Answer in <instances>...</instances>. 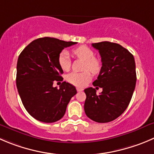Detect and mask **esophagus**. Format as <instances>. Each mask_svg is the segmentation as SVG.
<instances>
[{"label":"esophagus","mask_w":154,"mask_h":154,"mask_svg":"<svg viewBox=\"0 0 154 154\" xmlns=\"http://www.w3.org/2000/svg\"><path fill=\"white\" fill-rule=\"evenodd\" d=\"M76 90H77V91L78 92H81V91H82L83 89L81 88H76Z\"/></svg>","instance_id":"1"}]
</instances>
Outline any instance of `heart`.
<instances>
[{"label": "heart", "instance_id": "obj_1", "mask_svg": "<svg viewBox=\"0 0 154 154\" xmlns=\"http://www.w3.org/2000/svg\"><path fill=\"white\" fill-rule=\"evenodd\" d=\"M73 54L79 59L85 60L83 69L85 71L82 72H73L67 75L66 80L70 83L77 87H84L88 84L91 79V75L90 72L94 75L98 74L101 69V61L98 58L94 57V53L88 47L82 45L73 50ZM58 64L60 67L64 71L69 69L71 66V60L69 54L66 51H61L58 57ZM89 70V71L87 70Z\"/></svg>", "mask_w": 154, "mask_h": 154}]
</instances>
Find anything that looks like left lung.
<instances>
[{
  "mask_svg": "<svg viewBox=\"0 0 154 154\" xmlns=\"http://www.w3.org/2000/svg\"><path fill=\"white\" fill-rule=\"evenodd\" d=\"M92 46L98 50L102 62L93 85L103 91L97 95L93 88L85 89L84 109L89 119L105 123L122 115L131 101L137 80L135 62L132 54L119 44L102 42Z\"/></svg>",
  "mask_w": 154,
  "mask_h": 154,
  "instance_id": "left-lung-1",
  "label": "left lung"
}]
</instances>
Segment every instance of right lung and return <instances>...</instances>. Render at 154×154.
Returning a JSON list of instances; mask_svg holds the SVG:
<instances>
[{"label":"right lung","mask_w":154,"mask_h":154,"mask_svg":"<svg viewBox=\"0 0 154 154\" xmlns=\"http://www.w3.org/2000/svg\"><path fill=\"white\" fill-rule=\"evenodd\" d=\"M77 44L45 37L31 42L20 54L17 66V87L23 104L35 119L47 123L63 118L75 88L63 82L60 88L54 81H63L58 57L67 47Z\"/></svg>","instance_id":"add662e5"}]
</instances>
